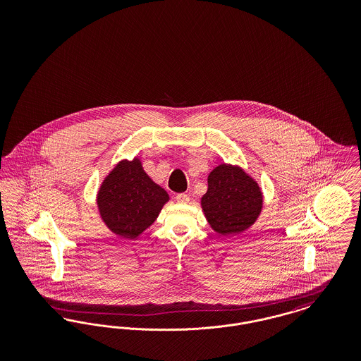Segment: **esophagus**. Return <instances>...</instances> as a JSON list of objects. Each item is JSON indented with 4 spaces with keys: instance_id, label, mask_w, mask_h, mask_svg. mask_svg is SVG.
<instances>
[{
    "instance_id": "1",
    "label": "esophagus",
    "mask_w": 361,
    "mask_h": 361,
    "mask_svg": "<svg viewBox=\"0 0 361 361\" xmlns=\"http://www.w3.org/2000/svg\"><path fill=\"white\" fill-rule=\"evenodd\" d=\"M176 202L180 203V204H187V203H189V196L185 193H178L176 196Z\"/></svg>"
}]
</instances>
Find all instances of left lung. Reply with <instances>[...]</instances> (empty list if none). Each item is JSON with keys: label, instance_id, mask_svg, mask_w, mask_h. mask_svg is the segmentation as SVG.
<instances>
[{"label": "left lung", "instance_id": "left-lung-1", "mask_svg": "<svg viewBox=\"0 0 361 361\" xmlns=\"http://www.w3.org/2000/svg\"><path fill=\"white\" fill-rule=\"evenodd\" d=\"M202 197L207 222L219 235H237L257 221L264 196L257 181L238 165L221 164L208 174Z\"/></svg>", "mask_w": 361, "mask_h": 361}]
</instances>
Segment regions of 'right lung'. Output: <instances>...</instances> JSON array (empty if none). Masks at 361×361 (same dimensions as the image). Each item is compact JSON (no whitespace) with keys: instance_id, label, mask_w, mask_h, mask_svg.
Segmentation results:
<instances>
[{"instance_id":"obj_1","label":"right lung","mask_w":361,"mask_h":361,"mask_svg":"<svg viewBox=\"0 0 361 361\" xmlns=\"http://www.w3.org/2000/svg\"><path fill=\"white\" fill-rule=\"evenodd\" d=\"M104 224L116 235L135 240L154 224L169 195L143 171L140 159H123L108 173L97 192Z\"/></svg>"}]
</instances>
